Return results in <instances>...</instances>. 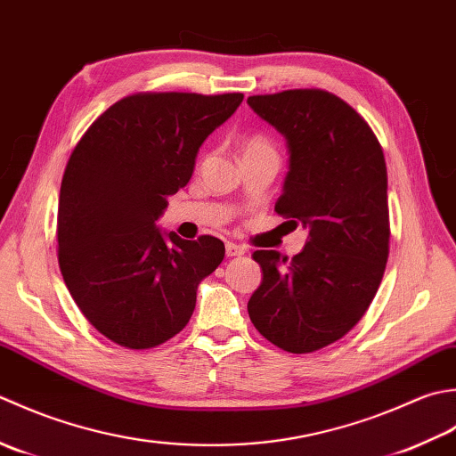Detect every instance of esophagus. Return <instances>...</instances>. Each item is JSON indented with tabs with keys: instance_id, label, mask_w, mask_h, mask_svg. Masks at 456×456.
Masks as SVG:
<instances>
[{
	"instance_id": "esophagus-1",
	"label": "esophagus",
	"mask_w": 456,
	"mask_h": 456,
	"mask_svg": "<svg viewBox=\"0 0 456 456\" xmlns=\"http://www.w3.org/2000/svg\"><path fill=\"white\" fill-rule=\"evenodd\" d=\"M246 254V249L241 248V246H236V244H226V256L228 257H240V256H244Z\"/></svg>"
}]
</instances>
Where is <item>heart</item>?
Segmentation results:
<instances>
[{"mask_svg": "<svg viewBox=\"0 0 456 456\" xmlns=\"http://www.w3.org/2000/svg\"><path fill=\"white\" fill-rule=\"evenodd\" d=\"M256 151H272V153H275L273 145L269 143L265 137H259V135L249 139V142L244 147V153H256Z\"/></svg>", "mask_w": 456, "mask_h": 456, "instance_id": "heart-1", "label": "heart"}]
</instances>
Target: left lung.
Segmentation results:
<instances>
[{"mask_svg": "<svg viewBox=\"0 0 456 456\" xmlns=\"http://www.w3.org/2000/svg\"><path fill=\"white\" fill-rule=\"evenodd\" d=\"M280 132L289 171L275 212L309 238L291 259L257 249L262 285L248 301L259 334L293 354L337 342L364 317L389 254L387 171L382 145L358 111L324 90L249 96Z\"/></svg>", "mask_w": 456, "mask_h": 456, "instance_id": "8db88e82", "label": "left lung"}]
</instances>
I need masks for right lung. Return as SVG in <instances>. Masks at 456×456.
Instances as JSON below:
<instances>
[{"instance_id":"1","label":"right lung","mask_w":456,"mask_h":456,"mask_svg":"<svg viewBox=\"0 0 456 456\" xmlns=\"http://www.w3.org/2000/svg\"><path fill=\"white\" fill-rule=\"evenodd\" d=\"M241 100L240 92L126 96L74 147L59 197V265L82 314L116 345L145 350L179 334L199 283L224 259L218 238L183 240L155 222Z\"/></svg>"}]
</instances>
